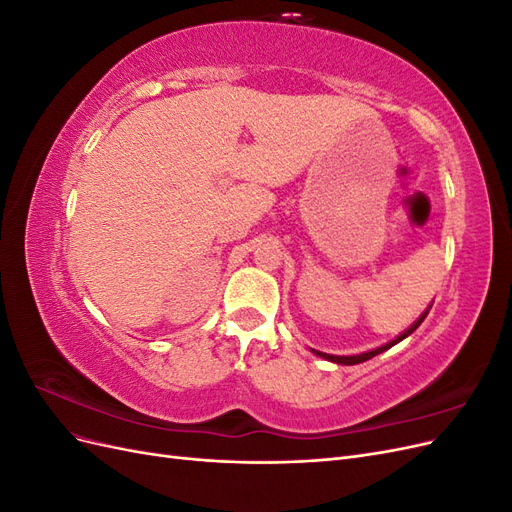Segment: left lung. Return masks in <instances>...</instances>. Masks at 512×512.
<instances>
[{"label":"left lung","mask_w":512,"mask_h":512,"mask_svg":"<svg viewBox=\"0 0 512 512\" xmlns=\"http://www.w3.org/2000/svg\"><path fill=\"white\" fill-rule=\"evenodd\" d=\"M429 314V309H427V312L421 316V318H418L414 324H412V327L408 329V331H404V333H401L399 337H395L393 339V342H389V344H384V346H380V348H376V350H369V352H363V354H354V356H335V354H327V352H316L318 356H322V359H327V361H333V363H339V365H356V363H363V361H369V359H374V356L376 354H380V352H384V350H389L391 346H395V344H399L401 342V339H406L410 333H414L418 327H421V322L425 320V316Z\"/></svg>","instance_id":"8db88e82"}]
</instances>
